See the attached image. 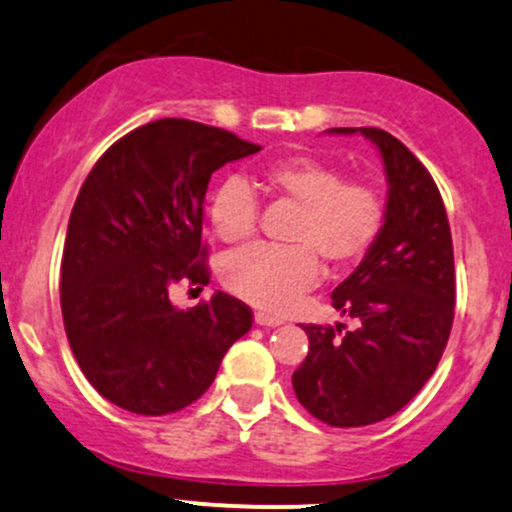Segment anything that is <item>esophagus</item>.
Listing matches in <instances>:
<instances>
[{"label": "esophagus", "instance_id": "1", "mask_svg": "<svg viewBox=\"0 0 512 512\" xmlns=\"http://www.w3.org/2000/svg\"><path fill=\"white\" fill-rule=\"evenodd\" d=\"M255 322L260 326H279L283 324V319L269 315V312H255Z\"/></svg>", "mask_w": 512, "mask_h": 512}]
</instances>
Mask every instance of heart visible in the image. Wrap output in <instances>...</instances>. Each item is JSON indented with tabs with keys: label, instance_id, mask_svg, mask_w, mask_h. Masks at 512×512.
Masks as SVG:
<instances>
[{
	"label": "heart",
	"instance_id": "1",
	"mask_svg": "<svg viewBox=\"0 0 512 512\" xmlns=\"http://www.w3.org/2000/svg\"><path fill=\"white\" fill-rule=\"evenodd\" d=\"M269 193L298 205L288 231V248L255 245L224 262L231 293L262 310H288L322 279V261L331 269L355 267L372 252L386 224V200L377 183L343 178L329 159L286 157L262 171ZM209 224L229 245L248 243L260 224L257 195L243 178L221 181L209 200Z\"/></svg>",
	"mask_w": 512,
	"mask_h": 512
}]
</instances>
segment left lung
Listing matches in <instances>:
<instances>
[{"instance_id":"8db88e82","label":"left lung","mask_w":512,"mask_h":512,"mask_svg":"<svg viewBox=\"0 0 512 512\" xmlns=\"http://www.w3.org/2000/svg\"><path fill=\"white\" fill-rule=\"evenodd\" d=\"M331 131H360L379 147L389 178L386 224L331 293L353 326H303L310 350L293 389L319 422L365 427L405 408L439 365L455 315L453 240L432 174L398 138L372 126Z\"/></svg>"}]
</instances>
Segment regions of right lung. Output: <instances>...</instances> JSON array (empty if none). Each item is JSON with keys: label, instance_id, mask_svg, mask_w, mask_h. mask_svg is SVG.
Returning a JSON list of instances; mask_svg holds the SVG:
<instances>
[{"label": "right lung", "instance_id": "obj_1", "mask_svg": "<svg viewBox=\"0 0 512 512\" xmlns=\"http://www.w3.org/2000/svg\"><path fill=\"white\" fill-rule=\"evenodd\" d=\"M260 150L224 128L159 119L116 140L85 178L61 257V315L85 379L119 408L147 417L188 408L250 331L243 300L217 291L178 310L169 288L207 286V183Z\"/></svg>", "mask_w": 512, "mask_h": 512}]
</instances>
